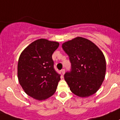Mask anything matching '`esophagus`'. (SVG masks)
Masks as SVG:
<instances>
[{"mask_svg": "<svg viewBox=\"0 0 120 120\" xmlns=\"http://www.w3.org/2000/svg\"><path fill=\"white\" fill-rule=\"evenodd\" d=\"M61 73H62V75H64V73H65V69H62V70H61Z\"/></svg>", "mask_w": 120, "mask_h": 120, "instance_id": "1", "label": "esophagus"}]
</instances>
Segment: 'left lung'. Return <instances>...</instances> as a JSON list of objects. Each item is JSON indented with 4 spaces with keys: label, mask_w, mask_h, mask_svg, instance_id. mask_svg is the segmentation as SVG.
<instances>
[{
    "label": "left lung",
    "mask_w": 120,
    "mask_h": 120,
    "mask_svg": "<svg viewBox=\"0 0 120 120\" xmlns=\"http://www.w3.org/2000/svg\"><path fill=\"white\" fill-rule=\"evenodd\" d=\"M62 46L71 63V71L64 74L71 91L83 98L94 94L105 75L106 62L102 52L92 41L80 37Z\"/></svg>",
    "instance_id": "8db88e82"
}]
</instances>
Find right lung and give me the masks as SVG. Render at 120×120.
<instances>
[{
  "label": "right lung",
  "mask_w": 120,
  "mask_h": 120,
  "mask_svg": "<svg viewBox=\"0 0 120 120\" xmlns=\"http://www.w3.org/2000/svg\"><path fill=\"white\" fill-rule=\"evenodd\" d=\"M59 43L38 39L24 49L18 64L19 84L26 93L37 100L46 99L56 91L61 75L55 71L52 54Z\"/></svg>",
  "instance_id": "obj_1"
}]
</instances>
